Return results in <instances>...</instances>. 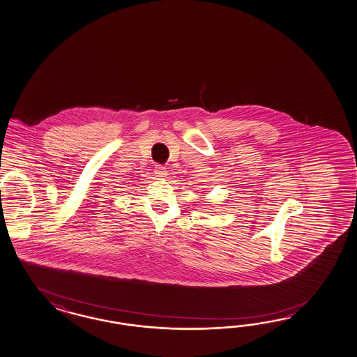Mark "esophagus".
<instances>
[{
    "instance_id": "1",
    "label": "esophagus",
    "mask_w": 357,
    "mask_h": 357,
    "mask_svg": "<svg viewBox=\"0 0 357 357\" xmlns=\"http://www.w3.org/2000/svg\"><path fill=\"white\" fill-rule=\"evenodd\" d=\"M155 174L158 178H165L166 175H167L165 166L156 165V167H155Z\"/></svg>"
}]
</instances>
